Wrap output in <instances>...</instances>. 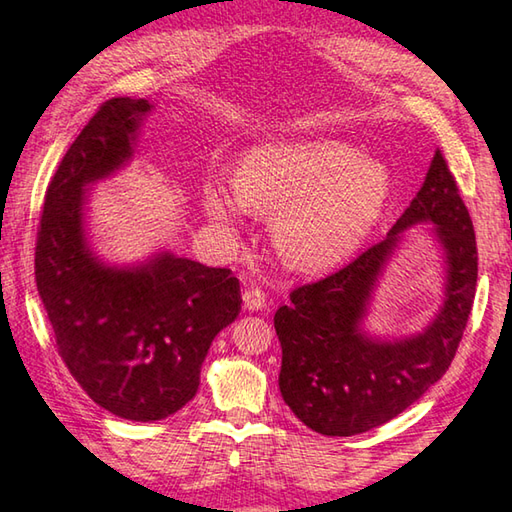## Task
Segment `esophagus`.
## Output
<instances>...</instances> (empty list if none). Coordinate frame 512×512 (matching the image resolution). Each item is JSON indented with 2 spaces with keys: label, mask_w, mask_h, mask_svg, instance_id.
<instances>
[{
  "label": "esophagus",
  "mask_w": 512,
  "mask_h": 512,
  "mask_svg": "<svg viewBox=\"0 0 512 512\" xmlns=\"http://www.w3.org/2000/svg\"><path fill=\"white\" fill-rule=\"evenodd\" d=\"M241 302H244L246 311H259V309L266 307V293L250 287V289L241 293Z\"/></svg>",
  "instance_id": "esophagus-1"
}]
</instances>
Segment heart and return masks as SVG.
<instances>
[{
    "mask_svg": "<svg viewBox=\"0 0 512 512\" xmlns=\"http://www.w3.org/2000/svg\"><path fill=\"white\" fill-rule=\"evenodd\" d=\"M391 198L384 164L334 137L268 142L250 149L237 180L212 176L203 212L232 235L250 212L273 216V244L300 273H325L357 253Z\"/></svg>",
    "mask_w": 512,
    "mask_h": 512,
    "instance_id": "b5f03b06",
    "label": "heart"
}]
</instances>
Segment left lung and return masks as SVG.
I'll list each match as a JSON object with an SVG mask.
<instances>
[{"mask_svg": "<svg viewBox=\"0 0 512 512\" xmlns=\"http://www.w3.org/2000/svg\"><path fill=\"white\" fill-rule=\"evenodd\" d=\"M413 224H427L441 248L444 302L420 333L375 335L365 327L374 293ZM474 291L472 219L436 151L420 192L384 241L325 280L296 289L289 305L275 311L282 400L323 436H357L397 418L452 366Z\"/></svg>", "mask_w": 512, "mask_h": 512, "instance_id": "1", "label": "left lung"}]
</instances>
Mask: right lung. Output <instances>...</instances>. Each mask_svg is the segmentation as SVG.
<instances>
[{
    "instance_id": "add662e5",
    "label": "right lung",
    "mask_w": 512,
    "mask_h": 512,
    "mask_svg": "<svg viewBox=\"0 0 512 512\" xmlns=\"http://www.w3.org/2000/svg\"><path fill=\"white\" fill-rule=\"evenodd\" d=\"M146 99L103 103L58 164L36 246V282L58 354L94 402L133 422L164 420L192 400L214 336L235 323L239 280L158 248L131 264L92 244L90 192L128 167Z\"/></svg>"
}]
</instances>
